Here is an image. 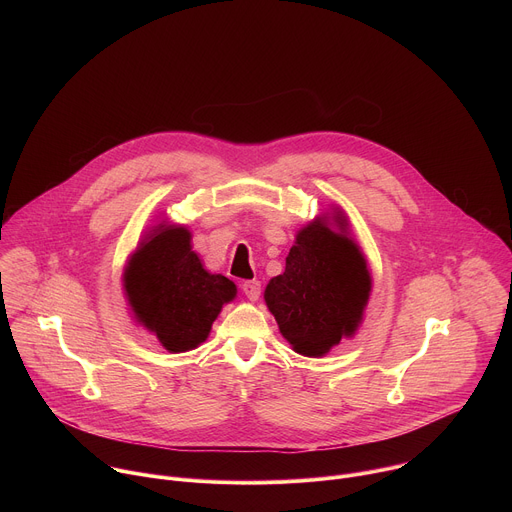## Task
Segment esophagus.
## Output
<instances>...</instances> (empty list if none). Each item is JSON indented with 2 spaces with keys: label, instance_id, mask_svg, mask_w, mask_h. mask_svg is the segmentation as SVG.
I'll return each instance as SVG.
<instances>
[{
  "label": "esophagus",
  "instance_id": "1",
  "mask_svg": "<svg viewBox=\"0 0 512 512\" xmlns=\"http://www.w3.org/2000/svg\"><path fill=\"white\" fill-rule=\"evenodd\" d=\"M243 291H245V296H247L251 302H257L259 296H261V283H259L257 279L243 281Z\"/></svg>",
  "mask_w": 512,
  "mask_h": 512
}]
</instances>
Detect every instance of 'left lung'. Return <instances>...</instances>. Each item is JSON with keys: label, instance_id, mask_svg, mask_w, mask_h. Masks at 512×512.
Segmentation results:
<instances>
[{"label": "left lung", "instance_id": "obj_1", "mask_svg": "<svg viewBox=\"0 0 512 512\" xmlns=\"http://www.w3.org/2000/svg\"><path fill=\"white\" fill-rule=\"evenodd\" d=\"M318 216L296 235L285 271L265 287V304L281 336L304 356H324L356 332L371 296V273L348 237L342 210Z\"/></svg>", "mask_w": 512, "mask_h": 512}]
</instances>
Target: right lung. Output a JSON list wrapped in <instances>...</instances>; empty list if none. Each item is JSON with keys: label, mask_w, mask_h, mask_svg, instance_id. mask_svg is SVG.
<instances>
[{"label": "right lung", "mask_w": 512, "mask_h": 512, "mask_svg": "<svg viewBox=\"0 0 512 512\" xmlns=\"http://www.w3.org/2000/svg\"><path fill=\"white\" fill-rule=\"evenodd\" d=\"M182 225L160 223L129 257L123 289L135 320L156 334L170 352L202 344L223 306L237 296V285L208 273Z\"/></svg>", "instance_id": "right-lung-1"}]
</instances>
